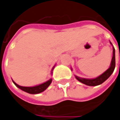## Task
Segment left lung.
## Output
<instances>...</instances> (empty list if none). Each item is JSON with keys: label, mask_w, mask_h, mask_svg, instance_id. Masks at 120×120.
<instances>
[{"label": "left lung", "mask_w": 120, "mask_h": 120, "mask_svg": "<svg viewBox=\"0 0 120 120\" xmlns=\"http://www.w3.org/2000/svg\"><path fill=\"white\" fill-rule=\"evenodd\" d=\"M115 67V49L113 47V58H112V60L111 62V66L106 71L104 72L102 75H100V76H98L95 78H93V79L82 78H80V77L76 76V75H75V78L78 81H80V82H82L86 85L98 86V85H100L102 83H103L104 81H106L111 76V75L113 73V72L114 71Z\"/></svg>", "instance_id": "left-lung-1"}]
</instances>
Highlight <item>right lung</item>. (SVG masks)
I'll return each mask as SVG.
<instances>
[{"instance_id": "add662e5", "label": "right lung", "mask_w": 120, "mask_h": 120, "mask_svg": "<svg viewBox=\"0 0 120 120\" xmlns=\"http://www.w3.org/2000/svg\"><path fill=\"white\" fill-rule=\"evenodd\" d=\"M53 69H52V71H53ZM51 82H52V79H49L48 81L44 82L42 84H40L39 85L35 86H28L27 87V86H20V85L17 84L14 81H13V82L14 83V84L18 88H19L20 89L28 93H30V94H38V93H40L44 91L45 90H46L47 89V87L50 85V84L51 83Z\"/></svg>"}]
</instances>
